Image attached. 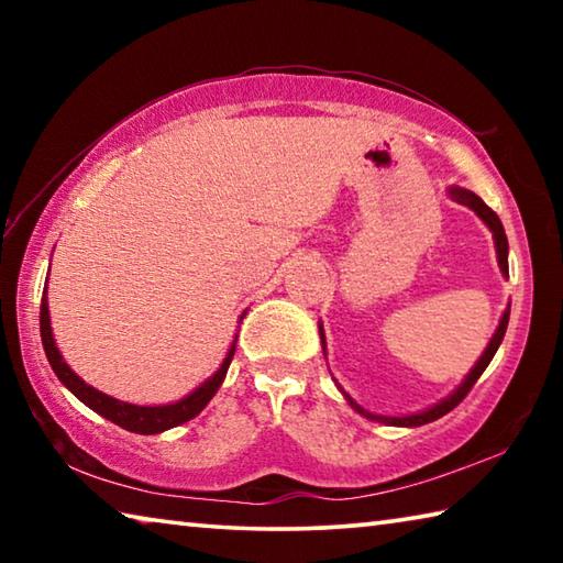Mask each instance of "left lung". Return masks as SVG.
<instances>
[{"instance_id":"8db88e82","label":"left lung","mask_w":563,"mask_h":563,"mask_svg":"<svg viewBox=\"0 0 563 563\" xmlns=\"http://www.w3.org/2000/svg\"><path fill=\"white\" fill-rule=\"evenodd\" d=\"M450 196L454 198L456 203H462V206H470L472 211L482 218L484 223L489 225V231L494 233V243H497V258H499V268H501V273L507 275L509 278V261H507V253H509V243H507V233H504V225H501V221H499V216L492 211V208L482 201L479 196L476 194H472V190H464V188H450ZM509 310H511V302H509V308L504 310V316H501V322H499V328H497V332H494V338H492V342L487 345V350H484V355L479 357V362H476V365L472 367V373L466 375V379L464 383L454 389V393L446 397V399H442L440 405H434V407H430V409H424V412H419V415H407V417H383V415H373V412H367L365 407H360L355 399H352L350 395H345L347 397V402H350V407L355 409V412H360L362 417H367V419H373V422H385V424H393V427H419V424H427V422H434V419H440V417H444L446 412H452V409L462 402V399L470 395V389L476 385V379L482 377V373L484 369L489 367V362H492V357L497 355V350H499V345H501V340H504V332H507V325H509ZM320 338H322V347H325V332H322V328H320Z\"/></svg>"}]
</instances>
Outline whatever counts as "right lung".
Listing matches in <instances>:
<instances>
[{
  "instance_id": "add662e5",
  "label": "right lung",
  "mask_w": 563,
  "mask_h": 563,
  "mask_svg": "<svg viewBox=\"0 0 563 563\" xmlns=\"http://www.w3.org/2000/svg\"><path fill=\"white\" fill-rule=\"evenodd\" d=\"M40 328H42V342H44L46 360H49V365L56 373V377H59L62 383L69 387L84 405L91 407L93 412H99L101 417H107L109 422L119 424L129 432H136V434H158V432L170 430V427H178V424L188 422V419H194L208 402H211L213 395L218 393V387H221V383L225 379L228 367H231V360L235 355V342H233L231 350H228V357L223 360L221 369H218V373L211 379H206V383L198 387L196 393H190L188 397L180 399V402L164 405V407H139V405L119 402V399L99 393V389H93L91 385L84 383L79 375L71 373V367L66 365V362L59 355V347L54 345L49 308H46V290H44V298H42Z\"/></svg>"
}]
</instances>
